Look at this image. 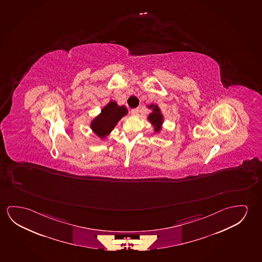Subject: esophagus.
Here are the masks:
<instances>
[{
  "label": "esophagus",
  "instance_id": "34e87169",
  "mask_svg": "<svg viewBox=\"0 0 262 262\" xmlns=\"http://www.w3.org/2000/svg\"><path fill=\"white\" fill-rule=\"evenodd\" d=\"M139 112H140V109H139V108L132 110V113H133V115H138V114H139Z\"/></svg>",
  "mask_w": 262,
  "mask_h": 262
}]
</instances>
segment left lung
Returning <instances> with one entry per match:
<instances>
[{"mask_svg":"<svg viewBox=\"0 0 262 262\" xmlns=\"http://www.w3.org/2000/svg\"><path fill=\"white\" fill-rule=\"evenodd\" d=\"M149 109H152V113H149L148 116V120L154 127V132L159 133L161 129V125L163 122V115L161 114V110L157 105L150 104L149 106Z\"/></svg>","mask_w":262,"mask_h":262,"instance_id":"left-lung-1","label":"left lung"}]
</instances>
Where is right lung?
<instances>
[{
	"label": "right lung",
	"instance_id": "1",
	"mask_svg": "<svg viewBox=\"0 0 262 262\" xmlns=\"http://www.w3.org/2000/svg\"><path fill=\"white\" fill-rule=\"evenodd\" d=\"M127 113L128 110L125 106H119L116 101H111L101 110V113L92 121L91 128L98 137L104 139Z\"/></svg>",
	"mask_w": 262,
	"mask_h": 262
}]
</instances>
